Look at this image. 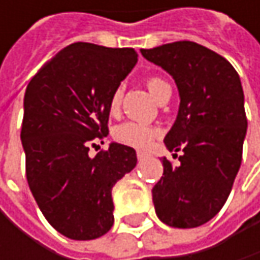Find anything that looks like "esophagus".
I'll use <instances>...</instances> for the list:
<instances>
[{
	"instance_id": "34e87169",
	"label": "esophagus",
	"mask_w": 260,
	"mask_h": 260,
	"mask_svg": "<svg viewBox=\"0 0 260 260\" xmlns=\"http://www.w3.org/2000/svg\"><path fill=\"white\" fill-rule=\"evenodd\" d=\"M137 158H138V161H143V159H146V158H147V153H144V152L138 150V152H137Z\"/></svg>"
}]
</instances>
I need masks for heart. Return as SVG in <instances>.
Returning <instances> with one entry per match:
<instances>
[{"instance_id": "heart-1", "label": "heart", "mask_w": 260, "mask_h": 260, "mask_svg": "<svg viewBox=\"0 0 260 260\" xmlns=\"http://www.w3.org/2000/svg\"><path fill=\"white\" fill-rule=\"evenodd\" d=\"M146 87L156 101L167 88H170L169 84L159 77H149L146 79ZM120 104H122V90L116 88L111 93V98L108 102V110L113 116L119 113ZM156 135H158V129L155 126L141 123V122H132V120L117 125L113 131V137L117 143L123 146H129L134 149H140V150L147 149L152 144V141L156 138Z\"/></svg>"}]
</instances>
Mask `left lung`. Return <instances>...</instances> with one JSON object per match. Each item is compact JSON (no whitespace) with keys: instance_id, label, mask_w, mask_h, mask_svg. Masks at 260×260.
<instances>
[{"instance_id":"8db88e82","label":"left lung","mask_w":260,"mask_h":260,"mask_svg":"<svg viewBox=\"0 0 260 260\" xmlns=\"http://www.w3.org/2000/svg\"><path fill=\"white\" fill-rule=\"evenodd\" d=\"M141 54L175 78L181 94L164 138L170 152H182L181 164L162 158L164 173L152 188L156 215L178 229L202 226L224 206L241 167L247 132L241 79L224 57L189 40Z\"/></svg>"}]
</instances>
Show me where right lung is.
Returning a JSON list of instances; mask_svg holds the SVG:
<instances>
[{"label": "right lung", "mask_w": 260, "mask_h": 260, "mask_svg": "<svg viewBox=\"0 0 260 260\" xmlns=\"http://www.w3.org/2000/svg\"><path fill=\"white\" fill-rule=\"evenodd\" d=\"M137 57L134 48L77 42L26 85L21 140L28 186L48 223L71 239H94L111 229V189L137 164L135 150L117 143L88 153L108 135L111 93Z\"/></svg>", "instance_id": "1"}]
</instances>
